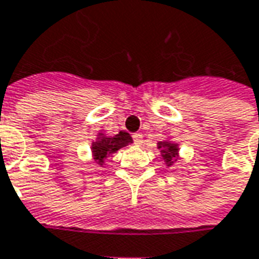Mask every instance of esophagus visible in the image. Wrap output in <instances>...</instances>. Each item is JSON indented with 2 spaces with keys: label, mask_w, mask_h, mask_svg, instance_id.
<instances>
[{
  "label": "esophagus",
  "mask_w": 259,
  "mask_h": 259,
  "mask_svg": "<svg viewBox=\"0 0 259 259\" xmlns=\"http://www.w3.org/2000/svg\"><path fill=\"white\" fill-rule=\"evenodd\" d=\"M133 140H135V143L137 144V146L143 144V135H142V133H135V135H133Z\"/></svg>",
  "instance_id": "1"
}]
</instances>
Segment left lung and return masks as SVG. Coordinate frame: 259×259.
I'll use <instances>...</instances> for the list:
<instances>
[{"label": "left lung", "mask_w": 259, "mask_h": 259, "mask_svg": "<svg viewBox=\"0 0 259 259\" xmlns=\"http://www.w3.org/2000/svg\"><path fill=\"white\" fill-rule=\"evenodd\" d=\"M157 148L160 150L161 157L167 167H172L175 161L180 158V144L172 142L171 139H165L157 143Z\"/></svg>", "instance_id": "1"}]
</instances>
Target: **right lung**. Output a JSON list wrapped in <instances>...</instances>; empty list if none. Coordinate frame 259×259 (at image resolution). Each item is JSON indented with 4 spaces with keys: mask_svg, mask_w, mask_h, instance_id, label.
<instances>
[{
    "mask_svg": "<svg viewBox=\"0 0 259 259\" xmlns=\"http://www.w3.org/2000/svg\"><path fill=\"white\" fill-rule=\"evenodd\" d=\"M133 143L132 136L127 132H119L117 135L109 136L105 133L104 130L99 132L97 135V139L91 144V153L94 161L98 164L99 167H104L105 160L108 157H111L113 153H116L117 150L122 147H126Z\"/></svg>",
    "mask_w": 259,
    "mask_h": 259,
    "instance_id": "1",
    "label": "right lung"
}]
</instances>
